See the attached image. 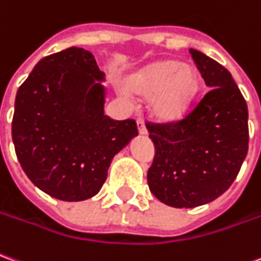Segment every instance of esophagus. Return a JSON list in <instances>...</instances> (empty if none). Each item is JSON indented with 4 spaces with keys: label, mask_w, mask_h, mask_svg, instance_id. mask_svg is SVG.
<instances>
[{
    "label": "esophagus",
    "mask_w": 261,
    "mask_h": 261,
    "mask_svg": "<svg viewBox=\"0 0 261 261\" xmlns=\"http://www.w3.org/2000/svg\"><path fill=\"white\" fill-rule=\"evenodd\" d=\"M137 125H138V133L140 134H147V127H145V123H144L143 118H137Z\"/></svg>",
    "instance_id": "obj_1"
}]
</instances>
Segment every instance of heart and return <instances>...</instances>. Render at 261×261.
<instances>
[{
	"label": "heart",
	"mask_w": 261,
	"mask_h": 261,
	"mask_svg": "<svg viewBox=\"0 0 261 261\" xmlns=\"http://www.w3.org/2000/svg\"><path fill=\"white\" fill-rule=\"evenodd\" d=\"M128 92L149 97L151 112L162 121L181 120L194 103L199 79L194 69L179 62L152 63L136 73L127 83Z\"/></svg>",
	"instance_id": "heart-1"
}]
</instances>
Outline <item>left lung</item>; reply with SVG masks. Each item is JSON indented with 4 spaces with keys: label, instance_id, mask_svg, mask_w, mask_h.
Masks as SVG:
<instances>
[{
    "label": "left lung",
    "instance_id": "8db88e82",
    "mask_svg": "<svg viewBox=\"0 0 261 261\" xmlns=\"http://www.w3.org/2000/svg\"><path fill=\"white\" fill-rule=\"evenodd\" d=\"M189 52L211 89L181 120L147 121L155 145L149 191L174 207L219 198L236 179L249 148L247 105L230 72L199 50Z\"/></svg>",
    "mask_w": 261,
    "mask_h": 261
}]
</instances>
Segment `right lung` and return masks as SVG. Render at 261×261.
Returning <instances> with one entry per match:
<instances>
[{
  "instance_id": "1",
  "label": "right lung",
  "mask_w": 261,
  "mask_h": 261,
  "mask_svg": "<svg viewBox=\"0 0 261 261\" xmlns=\"http://www.w3.org/2000/svg\"><path fill=\"white\" fill-rule=\"evenodd\" d=\"M105 73L89 50L65 49L36 63L18 89L12 141L34 185L77 202L99 192L118 151L138 136L136 120L105 116Z\"/></svg>"
}]
</instances>
